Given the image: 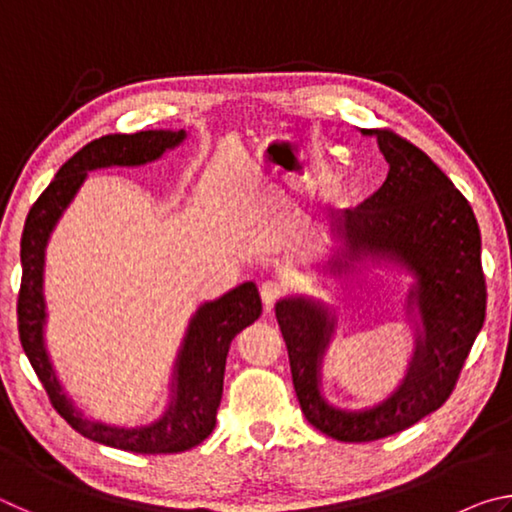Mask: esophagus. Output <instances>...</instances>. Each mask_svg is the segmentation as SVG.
Segmentation results:
<instances>
[{
    "label": "esophagus",
    "mask_w": 512,
    "mask_h": 512,
    "mask_svg": "<svg viewBox=\"0 0 512 512\" xmlns=\"http://www.w3.org/2000/svg\"><path fill=\"white\" fill-rule=\"evenodd\" d=\"M259 293H262V302L266 305V309H271L277 300L284 298L287 289H284L282 282L266 280V282H262V287H259Z\"/></svg>",
    "instance_id": "34e87169"
}]
</instances>
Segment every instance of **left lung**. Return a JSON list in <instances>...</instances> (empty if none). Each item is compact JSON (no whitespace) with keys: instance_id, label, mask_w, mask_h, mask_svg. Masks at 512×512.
I'll list each match as a JSON object with an SVG mask.
<instances>
[{"instance_id":"obj_1","label":"left lung","mask_w":512,"mask_h":512,"mask_svg":"<svg viewBox=\"0 0 512 512\" xmlns=\"http://www.w3.org/2000/svg\"><path fill=\"white\" fill-rule=\"evenodd\" d=\"M375 137L388 176L359 207L339 214V230L352 255L375 250L400 257L418 275L424 339L404 386L370 411L345 413L318 393V357L329 320L309 300L277 302L275 316L287 343L291 379L305 418L341 443H370L413 427L454 393L467 354L485 320L481 232L467 198L436 162L391 128H363Z\"/></svg>"}]
</instances>
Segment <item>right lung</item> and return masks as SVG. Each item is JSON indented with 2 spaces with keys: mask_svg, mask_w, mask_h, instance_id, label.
Here are the masks:
<instances>
[{
  "mask_svg": "<svg viewBox=\"0 0 512 512\" xmlns=\"http://www.w3.org/2000/svg\"><path fill=\"white\" fill-rule=\"evenodd\" d=\"M185 131H140L135 135H103L76 151L56 178L38 196L24 223L20 257L22 282L17 293V332L27 357L45 386L54 409L81 436L94 443L124 449L133 454H178L196 447L216 427V409L223 395L225 357L230 343L241 329L255 323L262 314V300L257 287L246 282L235 291L225 293L216 302H207L189 325L185 348L178 361V397L169 413L153 427L117 429L106 424L83 420L72 404L60 393V386L51 370L45 345H42V323H45V300H42V264L45 244L60 212L72 201L76 189L85 180V173L99 167H133L144 164L183 142Z\"/></svg>",
  "mask_w": 512,
  "mask_h": 512,
  "instance_id": "right-lung-1",
  "label": "right lung"
}]
</instances>
